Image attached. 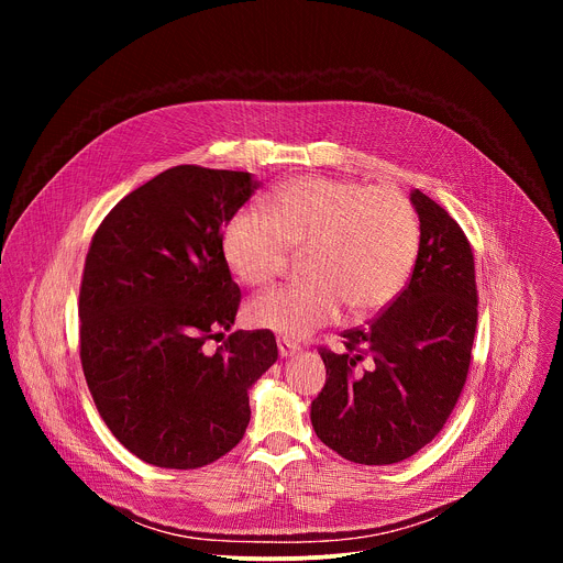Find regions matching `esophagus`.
Segmentation results:
<instances>
[{"instance_id":"1","label":"esophagus","mask_w":563,"mask_h":563,"mask_svg":"<svg viewBox=\"0 0 563 563\" xmlns=\"http://www.w3.org/2000/svg\"><path fill=\"white\" fill-rule=\"evenodd\" d=\"M300 350V345L296 343V341H291V339H278V352H280V356L283 358H287V356H294L296 352Z\"/></svg>"}]
</instances>
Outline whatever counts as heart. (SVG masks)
Segmentation results:
<instances>
[{"label":"heart","mask_w":563,"mask_h":563,"mask_svg":"<svg viewBox=\"0 0 563 563\" xmlns=\"http://www.w3.org/2000/svg\"><path fill=\"white\" fill-rule=\"evenodd\" d=\"M220 250L231 274L250 287L280 276L289 254L302 252L307 280L250 302L254 328L302 339L334 323L343 307L369 316L406 287L419 252L412 202L394 187L300 176L263 202V216L235 211L222 227Z\"/></svg>","instance_id":"1"}]
</instances>
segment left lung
Returning <instances> with one entry per match:
<instances>
[{
	"label": "left lung",
	"mask_w": 563,
	"mask_h": 563,
	"mask_svg": "<svg viewBox=\"0 0 563 563\" xmlns=\"http://www.w3.org/2000/svg\"><path fill=\"white\" fill-rule=\"evenodd\" d=\"M421 222L408 285L367 325L345 330L343 352L318 347L328 380L311 400L316 437L343 459L389 465L426 448L450 419L476 332L474 254L459 222L412 191Z\"/></svg>",
	"instance_id": "obj_1"
}]
</instances>
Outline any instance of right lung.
Instances as JSON below:
<instances>
[{
	"label": "right lung",
	"instance_id": "add662e5",
	"mask_svg": "<svg viewBox=\"0 0 563 563\" xmlns=\"http://www.w3.org/2000/svg\"><path fill=\"white\" fill-rule=\"evenodd\" d=\"M256 189L245 172L180 165L124 196L91 238L79 361L113 437L151 465L196 470L233 450L247 391L278 358L269 330L222 334L243 294L220 235Z\"/></svg>",
	"mask_w": 563,
	"mask_h": 563
}]
</instances>
